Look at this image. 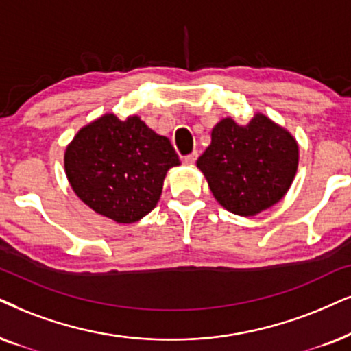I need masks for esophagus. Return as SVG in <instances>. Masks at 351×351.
I'll use <instances>...</instances> for the list:
<instances>
[{
    "instance_id": "obj_1",
    "label": "esophagus",
    "mask_w": 351,
    "mask_h": 351,
    "mask_svg": "<svg viewBox=\"0 0 351 351\" xmlns=\"http://www.w3.org/2000/svg\"><path fill=\"white\" fill-rule=\"evenodd\" d=\"M196 160H197V152H193V154L186 155V157H184V163H188V165H194Z\"/></svg>"
}]
</instances>
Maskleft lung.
<instances>
[{"label": "left lung", "instance_id": "obj_1", "mask_svg": "<svg viewBox=\"0 0 351 351\" xmlns=\"http://www.w3.org/2000/svg\"><path fill=\"white\" fill-rule=\"evenodd\" d=\"M197 168L221 206L251 217L287 194L298 168V144L261 113L246 126L225 118L212 130V143L197 158Z\"/></svg>", "mask_w": 351, "mask_h": 351}]
</instances>
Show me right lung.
I'll return each instance as SVG.
<instances>
[{
  "label": "right lung",
  "instance_id": "obj_1",
  "mask_svg": "<svg viewBox=\"0 0 351 351\" xmlns=\"http://www.w3.org/2000/svg\"><path fill=\"white\" fill-rule=\"evenodd\" d=\"M180 165L165 136L141 118L121 121L108 113L84 126L64 154L71 188L97 214L117 223H134L160 199L163 180Z\"/></svg>",
  "mask_w": 351,
  "mask_h": 351
}]
</instances>
